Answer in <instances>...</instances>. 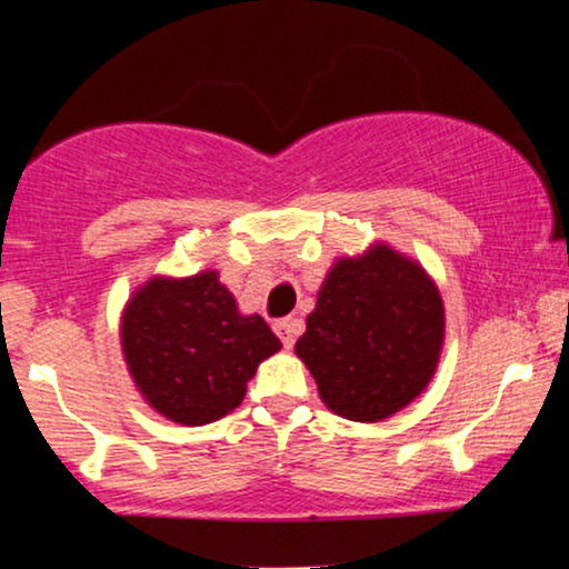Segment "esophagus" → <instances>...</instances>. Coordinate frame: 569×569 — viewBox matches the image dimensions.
I'll return each instance as SVG.
<instances>
[{
    "mask_svg": "<svg viewBox=\"0 0 569 569\" xmlns=\"http://www.w3.org/2000/svg\"><path fill=\"white\" fill-rule=\"evenodd\" d=\"M272 329H276V335L280 337V342H283V348L289 350V348H293V339H297L299 329H302V323H299L297 318H283V321H276Z\"/></svg>",
    "mask_w": 569,
    "mask_h": 569,
    "instance_id": "esophagus-1",
    "label": "esophagus"
}]
</instances>
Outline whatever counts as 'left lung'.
<instances>
[{
	"label": "left lung",
	"instance_id": "left-lung-1",
	"mask_svg": "<svg viewBox=\"0 0 569 569\" xmlns=\"http://www.w3.org/2000/svg\"><path fill=\"white\" fill-rule=\"evenodd\" d=\"M443 331V299L426 267L375 240L329 267L293 352L335 415L382 422L433 380Z\"/></svg>",
	"mask_w": 569,
	"mask_h": 569
}]
</instances>
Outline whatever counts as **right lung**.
<instances>
[{
	"label": "right lung",
	"mask_w": 569,
	"mask_h": 569,
	"mask_svg": "<svg viewBox=\"0 0 569 569\" xmlns=\"http://www.w3.org/2000/svg\"><path fill=\"white\" fill-rule=\"evenodd\" d=\"M120 348L143 401L194 428L243 403L248 380L280 339L262 316L238 310L217 270H202L143 280L122 307Z\"/></svg>",
	"instance_id": "right-lung-1"
}]
</instances>
